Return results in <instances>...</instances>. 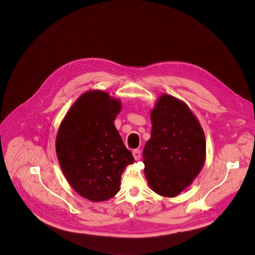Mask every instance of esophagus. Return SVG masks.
<instances>
[{"instance_id": "esophagus-1", "label": "esophagus", "mask_w": 255, "mask_h": 255, "mask_svg": "<svg viewBox=\"0 0 255 255\" xmlns=\"http://www.w3.org/2000/svg\"><path fill=\"white\" fill-rule=\"evenodd\" d=\"M132 155H133V157L136 160L141 159V152H140L139 149H134V150L132 151Z\"/></svg>"}]
</instances>
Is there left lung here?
<instances>
[{
  "label": "left lung",
  "instance_id": "1",
  "mask_svg": "<svg viewBox=\"0 0 255 255\" xmlns=\"http://www.w3.org/2000/svg\"><path fill=\"white\" fill-rule=\"evenodd\" d=\"M151 138L143 150L145 176L162 197H176L202 170L206 155L205 133L186 105L163 95L151 111Z\"/></svg>",
  "mask_w": 255,
  "mask_h": 255
}]
</instances>
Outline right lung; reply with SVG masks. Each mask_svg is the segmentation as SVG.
<instances>
[{
  "label": "right lung",
  "mask_w": 255,
  "mask_h": 255,
  "mask_svg": "<svg viewBox=\"0 0 255 255\" xmlns=\"http://www.w3.org/2000/svg\"><path fill=\"white\" fill-rule=\"evenodd\" d=\"M122 104L101 91L83 94L56 136V155L68 182L83 198L102 202L119 191L122 174L133 162L114 126Z\"/></svg>",
  "instance_id": "obj_1"
}]
</instances>
